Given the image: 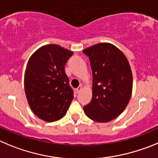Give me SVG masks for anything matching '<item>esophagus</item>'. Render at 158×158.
Returning a JSON list of instances; mask_svg holds the SVG:
<instances>
[{"mask_svg": "<svg viewBox=\"0 0 158 158\" xmlns=\"http://www.w3.org/2000/svg\"><path fill=\"white\" fill-rule=\"evenodd\" d=\"M82 86H79V87H78V88H76V93H77V94H79V92H80L81 90H82Z\"/></svg>", "mask_w": 158, "mask_h": 158, "instance_id": "34e87169", "label": "esophagus"}]
</instances>
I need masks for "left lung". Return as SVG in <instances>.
I'll use <instances>...</instances> for the list:
<instances>
[{
    "mask_svg": "<svg viewBox=\"0 0 158 158\" xmlns=\"http://www.w3.org/2000/svg\"><path fill=\"white\" fill-rule=\"evenodd\" d=\"M93 74L92 100L83 107L94 121L106 123L120 116L130 101L133 79L127 57L116 46L102 42L82 51Z\"/></svg>",
    "mask_w": 158,
    "mask_h": 158,
    "instance_id": "left-lung-1",
    "label": "left lung"
}]
</instances>
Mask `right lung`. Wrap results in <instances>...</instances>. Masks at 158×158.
<instances>
[{
	"mask_svg": "<svg viewBox=\"0 0 158 158\" xmlns=\"http://www.w3.org/2000/svg\"><path fill=\"white\" fill-rule=\"evenodd\" d=\"M72 54V51L49 44L37 49L28 60L25 94L32 112L44 121L61 119L73 100V90L64 71Z\"/></svg>",
	"mask_w": 158,
	"mask_h": 158,
	"instance_id": "1",
	"label": "right lung"
}]
</instances>
